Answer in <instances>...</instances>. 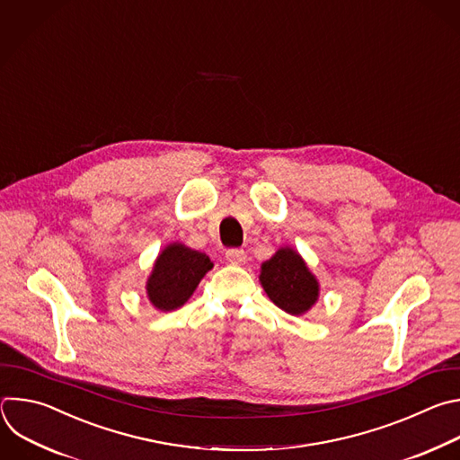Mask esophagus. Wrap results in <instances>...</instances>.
<instances>
[{
    "label": "esophagus",
    "instance_id": "obj_1",
    "mask_svg": "<svg viewBox=\"0 0 460 460\" xmlns=\"http://www.w3.org/2000/svg\"><path fill=\"white\" fill-rule=\"evenodd\" d=\"M226 261L230 264H244L246 262V253H244V250L232 248V250L226 252Z\"/></svg>",
    "mask_w": 460,
    "mask_h": 460
}]
</instances>
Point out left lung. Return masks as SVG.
Segmentation results:
<instances>
[{
  "label": "left lung",
  "instance_id": "left-lung-1",
  "mask_svg": "<svg viewBox=\"0 0 460 460\" xmlns=\"http://www.w3.org/2000/svg\"><path fill=\"white\" fill-rule=\"evenodd\" d=\"M259 281L270 301L290 315L306 314L319 299V283L305 259L283 246L261 264Z\"/></svg>",
  "mask_w": 460,
  "mask_h": 460
}]
</instances>
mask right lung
<instances>
[{
  "label": "right lung",
  "instance_id": "add662e5",
  "mask_svg": "<svg viewBox=\"0 0 460 460\" xmlns=\"http://www.w3.org/2000/svg\"><path fill=\"white\" fill-rule=\"evenodd\" d=\"M214 262L207 253L181 243H170L155 259L146 281V297L154 308L172 312L185 305Z\"/></svg>",
  "mask_w": 460,
  "mask_h": 460
}]
</instances>
